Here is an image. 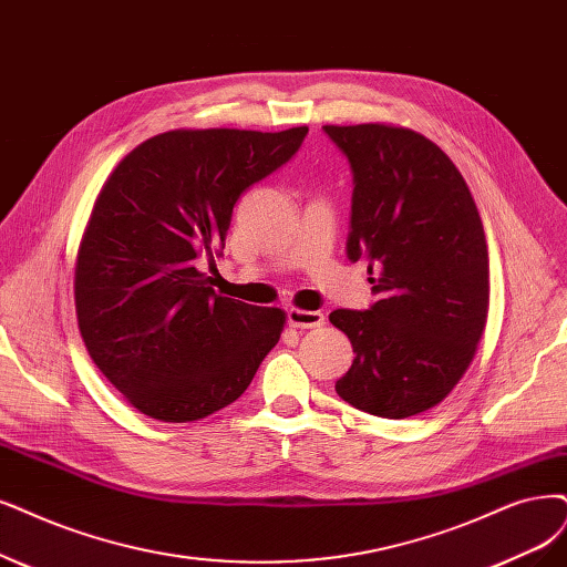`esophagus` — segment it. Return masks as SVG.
I'll list each match as a JSON object with an SVG mask.
<instances>
[{
	"label": "esophagus",
	"mask_w": 567,
	"mask_h": 567,
	"mask_svg": "<svg viewBox=\"0 0 567 567\" xmlns=\"http://www.w3.org/2000/svg\"><path fill=\"white\" fill-rule=\"evenodd\" d=\"M287 322H289V327H297V329H316V327L324 324V312L289 308L287 310Z\"/></svg>",
	"instance_id": "34e87169"
}]
</instances>
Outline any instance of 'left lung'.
I'll list each match as a JSON object with an SVG mask.
<instances>
[{
  "instance_id": "1",
  "label": "left lung",
  "mask_w": 567,
  "mask_h": 567,
  "mask_svg": "<svg viewBox=\"0 0 567 567\" xmlns=\"http://www.w3.org/2000/svg\"><path fill=\"white\" fill-rule=\"evenodd\" d=\"M352 173L346 251L369 264L375 301L329 322L354 360L343 402L409 417L436 406L467 371L488 318V247L476 203L434 142L383 123L322 125Z\"/></svg>"
}]
</instances>
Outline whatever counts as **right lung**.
Segmentation results:
<instances>
[{"mask_svg": "<svg viewBox=\"0 0 567 567\" xmlns=\"http://www.w3.org/2000/svg\"><path fill=\"white\" fill-rule=\"evenodd\" d=\"M306 135V125L171 131L142 142L102 186L74 270L79 331L144 415L188 423L234 404L280 341V308L219 297L198 261L213 268L238 198L295 158Z\"/></svg>", "mask_w": 567, "mask_h": 567, "instance_id": "obj_1", "label": "right lung"}]
</instances>
